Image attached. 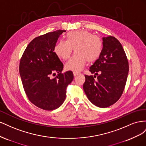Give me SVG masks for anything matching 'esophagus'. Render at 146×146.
<instances>
[{
    "instance_id": "obj_1",
    "label": "esophagus",
    "mask_w": 146,
    "mask_h": 146,
    "mask_svg": "<svg viewBox=\"0 0 146 146\" xmlns=\"http://www.w3.org/2000/svg\"><path fill=\"white\" fill-rule=\"evenodd\" d=\"M80 74V72H76V71H74L73 72V74H74V76H77V75H78Z\"/></svg>"
}]
</instances>
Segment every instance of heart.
I'll return each instance as SVG.
<instances>
[{"mask_svg": "<svg viewBox=\"0 0 146 146\" xmlns=\"http://www.w3.org/2000/svg\"><path fill=\"white\" fill-rule=\"evenodd\" d=\"M66 39L56 44L54 52L60 58L66 60L71 55L74 48L76 54L65 65L67 70H81L86 61L94 62L99 58L102 52L103 44L101 39L89 31L70 32L66 35Z\"/></svg>", "mask_w": 146, "mask_h": 146, "instance_id": "b5f03b06", "label": "heart"}]
</instances>
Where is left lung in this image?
Segmentation results:
<instances>
[{"mask_svg":"<svg viewBox=\"0 0 146 146\" xmlns=\"http://www.w3.org/2000/svg\"><path fill=\"white\" fill-rule=\"evenodd\" d=\"M102 39V52L90 69L92 74L98 77L85 75L83 87L92 104L100 108H107L115 104L121 97L129 66L120 42L111 36Z\"/></svg>","mask_w":146,"mask_h":146,"instance_id":"8db88e82","label":"left lung"}]
</instances>
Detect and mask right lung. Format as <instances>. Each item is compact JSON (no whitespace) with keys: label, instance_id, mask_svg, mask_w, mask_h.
<instances>
[{"label":"right lung","instance_id":"obj_1","mask_svg":"<svg viewBox=\"0 0 146 146\" xmlns=\"http://www.w3.org/2000/svg\"><path fill=\"white\" fill-rule=\"evenodd\" d=\"M65 32L59 30L34 38L20 61V76L28 99L38 108L48 111L63 104L66 88L74 78L72 71L61 72L63 64L54 52L57 40Z\"/></svg>","mask_w":146,"mask_h":146}]
</instances>
